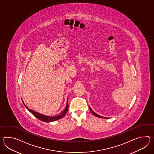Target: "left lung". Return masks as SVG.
Listing matches in <instances>:
<instances>
[{
    "label": "left lung",
    "mask_w": 154,
    "mask_h": 154,
    "mask_svg": "<svg viewBox=\"0 0 154 154\" xmlns=\"http://www.w3.org/2000/svg\"><path fill=\"white\" fill-rule=\"evenodd\" d=\"M89 109L91 110V112H92L94 116H97V117H99V118H106V117H103V116H99L98 114H96V113H94L93 111L91 109V108H90V106H89Z\"/></svg>",
    "instance_id": "8db88e82"
}]
</instances>
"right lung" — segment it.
Wrapping results in <instances>:
<instances>
[{"instance_id":"obj_1","label":"right lung","mask_w":154,"mask_h":154,"mask_svg":"<svg viewBox=\"0 0 154 154\" xmlns=\"http://www.w3.org/2000/svg\"><path fill=\"white\" fill-rule=\"evenodd\" d=\"M23 104H24L25 106V107L27 108V109L29 110V112H30V113H32L35 117H36L38 119L42 121V122H47V123H48V122H54V121H56V120H57L60 119H61L62 118H63V116H65V114H66V113L67 112L68 109H69L68 98H67V102L66 106V108H65L64 110H63L60 114H59V115L57 116H45V115H43V114H41L40 113H38V112H35V111H34V110H32L29 109L27 108V106L25 105V104H24L23 102Z\"/></svg>"}]
</instances>
